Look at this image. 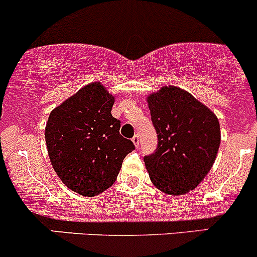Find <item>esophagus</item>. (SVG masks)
<instances>
[{"mask_svg": "<svg viewBox=\"0 0 257 257\" xmlns=\"http://www.w3.org/2000/svg\"><path fill=\"white\" fill-rule=\"evenodd\" d=\"M133 143H134V145H135V148H139V143H140V140H139V135H134L133 137Z\"/></svg>", "mask_w": 257, "mask_h": 257, "instance_id": "34e87169", "label": "esophagus"}]
</instances>
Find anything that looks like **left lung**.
Listing matches in <instances>:
<instances>
[{
    "label": "left lung",
    "mask_w": 257,
    "mask_h": 257,
    "mask_svg": "<svg viewBox=\"0 0 257 257\" xmlns=\"http://www.w3.org/2000/svg\"><path fill=\"white\" fill-rule=\"evenodd\" d=\"M146 101L159 138L156 151L144 157L152 184L168 195L187 194L215 163L221 144L218 118L178 86H162Z\"/></svg>",
    "instance_id": "obj_1"
}]
</instances>
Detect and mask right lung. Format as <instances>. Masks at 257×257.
I'll return each mask as SVG.
<instances>
[{"instance_id":"1","label":"right lung","mask_w":257,"mask_h":257,"mask_svg":"<svg viewBox=\"0 0 257 257\" xmlns=\"http://www.w3.org/2000/svg\"><path fill=\"white\" fill-rule=\"evenodd\" d=\"M114 98L100 81L87 84L53 108L45 126L53 170L67 188L83 196L111 187L124 157L134 150L112 117Z\"/></svg>"}]
</instances>
